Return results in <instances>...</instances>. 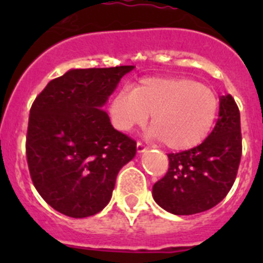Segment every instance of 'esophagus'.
I'll list each match as a JSON object with an SVG mask.
<instances>
[{"label": "esophagus", "instance_id": "obj_1", "mask_svg": "<svg viewBox=\"0 0 263 263\" xmlns=\"http://www.w3.org/2000/svg\"><path fill=\"white\" fill-rule=\"evenodd\" d=\"M147 150H148L147 146L143 145L142 142H137V152H138L139 154H141V153H146Z\"/></svg>", "mask_w": 263, "mask_h": 263}]
</instances>
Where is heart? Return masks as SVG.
Returning <instances> with one entry per match:
<instances>
[{"label": "heart", "instance_id": "heart-1", "mask_svg": "<svg viewBox=\"0 0 263 263\" xmlns=\"http://www.w3.org/2000/svg\"><path fill=\"white\" fill-rule=\"evenodd\" d=\"M217 109L215 92L190 78L142 79L132 90L116 93L109 104L118 130L143 126L152 115V137L176 152L203 142L215 124Z\"/></svg>", "mask_w": 263, "mask_h": 263}]
</instances>
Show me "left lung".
I'll use <instances>...</instances> for the list:
<instances>
[{"mask_svg":"<svg viewBox=\"0 0 263 263\" xmlns=\"http://www.w3.org/2000/svg\"><path fill=\"white\" fill-rule=\"evenodd\" d=\"M242 154L240 110L231 95L220 99L212 133L196 147L171 153L166 175L153 185L155 203L174 215H195L217 205L231 191Z\"/></svg>","mask_w":263,"mask_h":263,"instance_id":"obj_1","label":"left lung"}]
</instances>
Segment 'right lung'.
<instances>
[{
	"label": "right lung",
	"instance_id": "right-lung-1",
	"mask_svg": "<svg viewBox=\"0 0 263 263\" xmlns=\"http://www.w3.org/2000/svg\"><path fill=\"white\" fill-rule=\"evenodd\" d=\"M134 66L71 69L53 79L30 109L26 157L32 184L53 210L83 218L103 211L136 141L103 110Z\"/></svg>",
	"mask_w": 263,
	"mask_h": 263
}]
</instances>
